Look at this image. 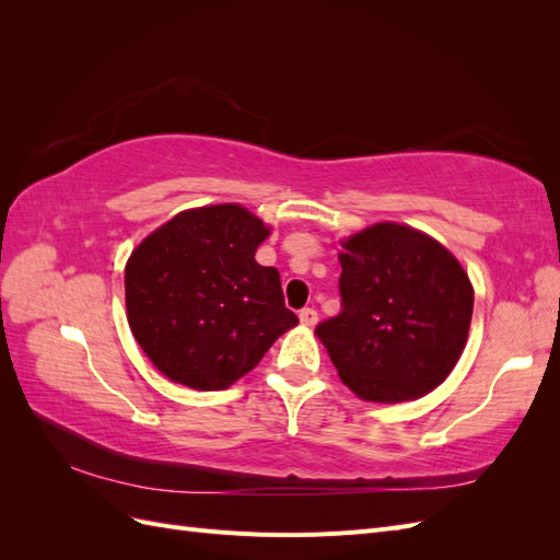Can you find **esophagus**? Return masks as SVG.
Masks as SVG:
<instances>
[{
	"mask_svg": "<svg viewBox=\"0 0 560 560\" xmlns=\"http://www.w3.org/2000/svg\"><path fill=\"white\" fill-rule=\"evenodd\" d=\"M299 319H301V325L315 327V322H317V311H315V308H301V311H299Z\"/></svg>",
	"mask_w": 560,
	"mask_h": 560,
	"instance_id": "obj_1",
	"label": "esophagus"
}]
</instances>
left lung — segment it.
<instances>
[{"label":"left lung","mask_w":560,"mask_h":560,"mask_svg":"<svg viewBox=\"0 0 560 560\" xmlns=\"http://www.w3.org/2000/svg\"><path fill=\"white\" fill-rule=\"evenodd\" d=\"M341 313L319 322L341 381L366 401L422 397L451 374L467 341L474 292L430 235L376 224L341 252Z\"/></svg>","instance_id":"obj_1"}]
</instances>
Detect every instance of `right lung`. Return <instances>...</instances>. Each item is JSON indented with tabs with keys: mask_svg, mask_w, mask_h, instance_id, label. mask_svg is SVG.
Returning <instances> with one entry per match:
<instances>
[{
	"mask_svg": "<svg viewBox=\"0 0 560 560\" xmlns=\"http://www.w3.org/2000/svg\"><path fill=\"white\" fill-rule=\"evenodd\" d=\"M266 235L261 219L231 202L173 217L130 254L128 322L161 374L194 389L229 387L299 325L278 268L254 261Z\"/></svg>",
	"mask_w": 560,
	"mask_h": 560,
	"instance_id": "obj_1",
	"label": "right lung"
}]
</instances>
